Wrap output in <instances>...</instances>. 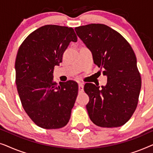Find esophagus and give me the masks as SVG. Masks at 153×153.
I'll use <instances>...</instances> for the list:
<instances>
[{"label": "esophagus", "instance_id": "34e87169", "mask_svg": "<svg viewBox=\"0 0 153 153\" xmlns=\"http://www.w3.org/2000/svg\"><path fill=\"white\" fill-rule=\"evenodd\" d=\"M79 90L80 92H83V83L79 82Z\"/></svg>", "mask_w": 153, "mask_h": 153}]
</instances>
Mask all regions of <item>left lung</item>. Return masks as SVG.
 Returning a JSON list of instances; mask_svg holds the SVG:
<instances>
[{
	"label": "left lung",
	"instance_id": "obj_1",
	"mask_svg": "<svg viewBox=\"0 0 153 153\" xmlns=\"http://www.w3.org/2000/svg\"><path fill=\"white\" fill-rule=\"evenodd\" d=\"M93 54L94 63L107 76L105 86L85 83L89 96L88 114L102 127L125 125L137 106L141 79L132 48L120 33L104 24H91L74 28Z\"/></svg>",
	"mask_w": 153,
	"mask_h": 153
}]
</instances>
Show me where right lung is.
<instances>
[{
    "label": "right lung",
    "mask_w": 153,
    "mask_h": 153,
    "mask_svg": "<svg viewBox=\"0 0 153 153\" xmlns=\"http://www.w3.org/2000/svg\"><path fill=\"white\" fill-rule=\"evenodd\" d=\"M74 29L46 25L33 31L18 50L16 84L21 102L30 118L44 129H59L68 124L78 94L74 81H53L54 67L62 62Z\"/></svg>",
    "instance_id": "right-lung-1"
}]
</instances>
